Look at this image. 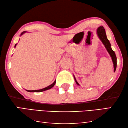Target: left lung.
<instances>
[{
    "label": "left lung",
    "instance_id": "left-lung-1",
    "mask_svg": "<svg viewBox=\"0 0 128 128\" xmlns=\"http://www.w3.org/2000/svg\"><path fill=\"white\" fill-rule=\"evenodd\" d=\"M97 36H98L99 38L100 39V40L102 41V42L104 45V47L106 48V50L109 53V54H110V56L111 57V59H112L114 64V71L115 72L116 70V56L115 52H114L111 48V44L110 43V41H108V38H107L105 30H104L102 26H100L98 28H97ZM74 78L76 84L78 85H80L79 83L77 82V81L76 80L74 76Z\"/></svg>",
    "mask_w": 128,
    "mask_h": 128
}]
</instances>
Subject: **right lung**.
<instances>
[{
	"label": "right lung",
	"mask_w": 128,
	"mask_h": 128,
	"mask_svg": "<svg viewBox=\"0 0 128 128\" xmlns=\"http://www.w3.org/2000/svg\"><path fill=\"white\" fill-rule=\"evenodd\" d=\"M25 32H26L25 31L22 32V34H20V35H22V34H24V33H25ZM16 45H17V44H16V45H15V46H14V47H15V48H16ZM55 83H56V80H55L54 81V82L53 83H52V84L50 85V86H48L46 87H45V88H42V89L38 90H27V91H28V92H42V91H45V90H48L51 89V88H52V87H54V85H55Z\"/></svg>",
	"instance_id": "obj_1"
}]
</instances>
